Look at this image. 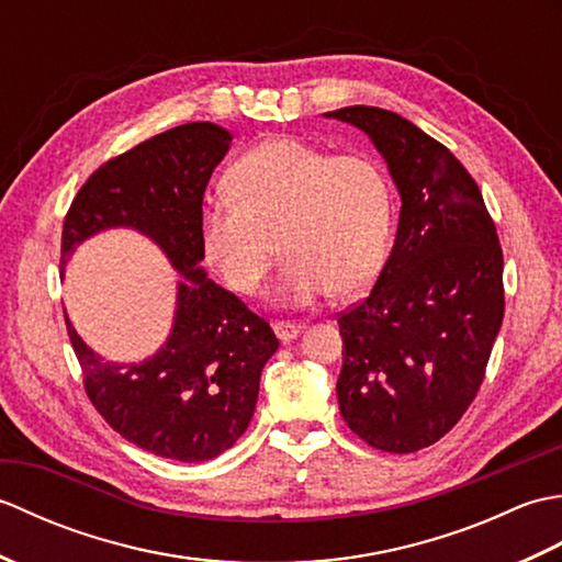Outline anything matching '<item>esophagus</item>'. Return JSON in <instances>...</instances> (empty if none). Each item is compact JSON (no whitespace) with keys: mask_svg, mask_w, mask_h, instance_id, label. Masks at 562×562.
<instances>
[{"mask_svg":"<svg viewBox=\"0 0 562 562\" xmlns=\"http://www.w3.org/2000/svg\"><path fill=\"white\" fill-rule=\"evenodd\" d=\"M272 328H274V336H278L282 342H292L302 330L300 324H290V321H274Z\"/></svg>","mask_w":562,"mask_h":562,"instance_id":"1","label":"esophagus"}]
</instances>
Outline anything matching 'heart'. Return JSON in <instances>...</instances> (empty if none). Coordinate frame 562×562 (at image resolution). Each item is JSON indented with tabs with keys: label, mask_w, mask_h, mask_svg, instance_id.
Instances as JSON below:
<instances>
[{
	"label": "heart",
	"mask_w": 562,
	"mask_h": 562,
	"mask_svg": "<svg viewBox=\"0 0 562 562\" xmlns=\"http://www.w3.org/2000/svg\"><path fill=\"white\" fill-rule=\"evenodd\" d=\"M226 190L200 212V244L238 294H260L278 248L282 306L352 296L384 268L396 202L386 171L364 154L330 157L302 139L268 137L232 164Z\"/></svg>",
	"instance_id": "obj_1"
}]
</instances>
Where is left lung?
Returning a JSON list of instances; mask_svg holds the SVG:
<instances>
[{
  "label": "left lung",
  "mask_w": 562,
  "mask_h": 562,
  "mask_svg": "<svg viewBox=\"0 0 562 562\" xmlns=\"http://www.w3.org/2000/svg\"><path fill=\"white\" fill-rule=\"evenodd\" d=\"M326 115L369 135L401 193L379 280L338 314L340 413L369 447L411 453L445 437L483 384L505 316L503 248L479 183L445 145L374 105Z\"/></svg>",
  "instance_id": "1"
}]
</instances>
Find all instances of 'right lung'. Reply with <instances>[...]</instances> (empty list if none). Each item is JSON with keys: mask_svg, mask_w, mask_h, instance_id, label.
Instances as JSON below:
<instances>
[{"mask_svg": "<svg viewBox=\"0 0 562 562\" xmlns=\"http://www.w3.org/2000/svg\"><path fill=\"white\" fill-rule=\"evenodd\" d=\"M229 142L212 123L139 142L89 176L63 226V266L83 238L133 226L183 274L171 336L145 362H105L65 321L83 391L103 420L139 449L186 463L220 457L246 432L260 372L280 345L268 321L200 268L202 195Z\"/></svg>", "mask_w": 562, "mask_h": 562, "instance_id": "obj_1", "label": "right lung"}]
</instances>
